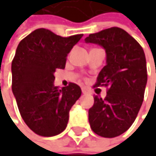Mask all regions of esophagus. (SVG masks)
<instances>
[{"instance_id":"esophagus-1","label":"esophagus","mask_w":156,"mask_h":156,"mask_svg":"<svg viewBox=\"0 0 156 156\" xmlns=\"http://www.w3.org/2000/svg\"><path fill=\"white\" fill-rule=\"evenodd\" d=\"M81 91H82V94H89L88 90H87L86 88H84V87H83V88L81 89Z\"/></svg>"}]
</instances>
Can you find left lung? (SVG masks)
<instances>
[{
	"mask_svg": "<svg viewBox=\"0 0 156 156\" xmlns=\"http://www.w3.org/2000/svg\"><path fill=\"white\" fill-rule=\"evenodd\" d=\"M106 51V65L95 86L108 87L104 99L94 95L89 109L92 130L104 137H115L135 122L142 105L147 84V67L140 45L124 30L112 27L85 38Z\"/></svg>",
	"mask_w": 156,
	"mask_h": 156,
	"instance_id": "left-lung-1",
	"label": "left lung"
}]
</instances>
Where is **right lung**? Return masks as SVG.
Returning a JSON list of instances; mask_svg holds the SVG:
<instances>
[{
    "mask_svg": "<svg viewBox=\"0 0 156 156\" xmlns=\"http://www.w3.org/2000/svg\"><path fill=\"white\" fill-rule=\"evenodd\" d=\"M83 34L62 37L37 29L22 39L12 62V91L25 123L35 134L53 136L67 126L69 111L81 95L79 85L54 86L56 69Z\"/></svg>",
    "mask_w": 156,
    "mask_h": 156,
    "instance_id": "obj_1",
    "label": "right lung"
}]
</instances>
